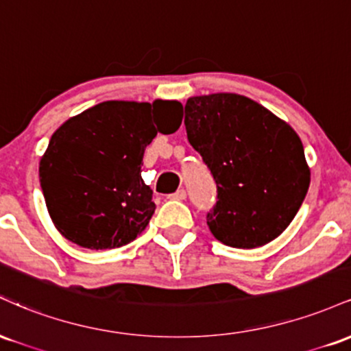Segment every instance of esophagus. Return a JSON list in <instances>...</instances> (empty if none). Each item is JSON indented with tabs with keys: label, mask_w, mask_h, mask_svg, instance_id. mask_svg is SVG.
Listing matches in <instances>:
<instances>
[{
	"label": "esophagus",
	"mask_w": 351,
	"mask_h": 351,
	"mask_svg": "<svg viewBox=\"0 0 351 351\" xmlns=\"http://www.w3.org/2000/svg\"><path fill=\"white\" fill-rule=\"evenodd\" d=\"M168 198H170V199H178V201H183V199H186V191H184V189H178V191L173 193V195L168 196Z\"/></svg>",
	"instance_id": "esophagus-1"
}]
</instances>
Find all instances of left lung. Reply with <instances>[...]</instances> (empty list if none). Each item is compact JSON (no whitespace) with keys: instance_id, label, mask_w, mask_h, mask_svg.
Returning a JSON list of instances; mask_svg holds the SVG:
<instances>
[{"instance_id":"obj_1","label":"left lung","mask_w":351,"mask_h":351,"mask_svg":"<svg viewBox=\"0 0 351 351\" xmlns=\"http://www.w3.org/2000/svg\"><path fill=\"white\" fill-rule=\"evenodd\" d=\"M184 125L217 184V203L206 221L211 234L237 249L279 237L310 184L295 130L256 100L231 92L189 97Z\"/></svg>"}]
</instances>
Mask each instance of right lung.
Segmentation results:
<instances>
[{
	"label": "right lung",
	"mask_w": 351,
	"mask_h": 351,
	"mask_svg": "<svg viewBox=\"0 0 351 351\" xmlns=\"http://www.w3.org/2000/svg\"><path fill=\"white\" fill-rule=\"evenodd\" d=\"M178 100H107L66 120L39 162L54 226L71 243L114 249L150 223L153 191L142 178L143 153L158 132L181 125Z\"/></svg>",
	"instance_id": "obj_1"
}]
</instances>
